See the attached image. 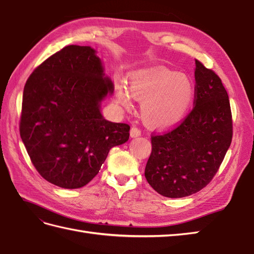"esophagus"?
<instances>
[{"label": "esophagus", "mask_w": 254, "mask_h": 254, "mask_svg": "<svg viewBox=\"0 0 254 254\" xmlns=\"http://www.w3.org/2000/svg\"><path fill=\"white\" fill-rule=\"evenodd\" d=\"M142 134V132H141V130H139V128H137L136 127H131V131H130V135H131V137H138L139 135H141Z\"/></svg>", "instance_id": "obj_1"}]
</instances>
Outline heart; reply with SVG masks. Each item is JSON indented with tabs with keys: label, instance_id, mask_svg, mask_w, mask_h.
I'll list each match as a JSON object with an SVG mask.
<instances>
[{
	"label": "heart",
	"instance_id": "obj_1",
	"mask_svg": "<svg viewBox=\"0 0 254 254\" xmlns=\"http://www.w3.org/2000/svg\"><path fill=\"white\" fill-rule=\"evenodd\" d=\"M133 98L142 101V118L148 126L167 128L177 126L187 117L194 98V87L186 75L164 67H152L133 73L127 88L118 86V105L128 109Z\"/></svg>",
	"mask_w": 254,
	"mask_h": 254
}]
</instances>
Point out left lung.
Here are the masks:
<instances>
[{"instance_id":"8db88e82","label":"left lung","mask_w":254,"mask_h":254,"mask_svg":"<svg viewBox=\"0 0 254 254\" xmlns=\"http://www.w3.org/2000/svg\"><path fill=\"white\" fill-rule=\"evenodd\" d=\"M195 107L179 127L152 136L145 178L166 197L202 190L216 174L233 138L228 94L212 69L195 60Z\"/></svg>"}]
</instances>
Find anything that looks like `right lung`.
Returning <instances> with one entry per match:
<instances>
[{
	"label": "right lung",
	"instance_id": "right-lung-1",
	"mask_svg": "<svg viewBox=\"0 0 254 254\" xmlns=\"http://www.w3.org/2000/svg\"><path fill=\"white\" fill-rule=\"evenodd\" d=\"M96 50L67 46L27 79L19 132L42 178L78 189L98 174L109 150L126 143L130 126L106 120L101 102L115 85Z\"/></svg>",
	"mask_w": 254,
	"mask_h": 254
}]
</instances>
